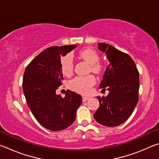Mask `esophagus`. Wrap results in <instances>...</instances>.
<instances>
[{"instance_id":"34e87169","label":"esophagus","mask_w":159,"mask_h":159,"mask_svg":"<svg viewBox=\"0 0 159 159\" xmlns=\"http://www.w3.org/2000/svg\"><path fill=\"white\" fill-rule=\"evenodd\" d=\"M90 99L89 97H85V96H83V102H86L87 100H88V99Z\"/></svg>"}]
</instances>
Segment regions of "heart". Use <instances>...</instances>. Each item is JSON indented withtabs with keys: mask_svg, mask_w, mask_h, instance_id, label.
<instances>
[{
	"mask_svg": "<svg viewBox=\"0 0 159 159\" xmlns=\"http://www.w3.org/2000/svg\"><path fill=\"white\" fill-rule=\"evenodd\" d=\"M79 55L90 64V70L95 74H100L103 70V66L99 62V57L95 50L85 48L80 50ZM60 68L64 75L69 76L73 71L74 61L70 54L62 56L60 58ZM95 83V77L92 75L87 76H76L70 80L68 87L70 90L80 94L89 93L90 88Z\"/></svg>",
	"mask_w": 159,
	"mask_h": 159,
	"instance_id": "heart-1",
	"label": "heart"
}]
</instances>
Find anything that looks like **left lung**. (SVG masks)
Returning a JSON list of instances; mask_svg holds the SVG:
<instances>
[{"mask_svg":"<svg viewBox=\"0 0 159 159\" xmlns=\"http://www.w3.org/2000/svg\"><path fill=\"white\" fill-rule=\"evenodd\" d=\"M98 49L109 61L99 88L109 90L107 97H98L99 107L94 118L99 124L116 127L128 119L139 99V72L128 54L109 44L99 43Z\"/></svg>","mask_w":159,"mask_h":159,"instance_id":"obj_1","label":"left lung"}]
</instances>
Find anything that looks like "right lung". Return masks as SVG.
<instances>
[{
  "label": "right lung",
  "instance_id": "right-lung-1",
  "mask_svg": "<svg viewBox=\"0 0 159 159\" xmlns=\"http://www.w3.org/2000/svg\"><path fill=\"white\" fill-rule=\"evenodd\" d=\"M76 45L48 48L36 56L26 67L23 77V92L27 105L40 124L52 131L62 130L76 119L81 96L68 90L65 97L56 95L62 84L60 58Z\"/></svg>",
  "mask_w": 159,
  "mask_h": 159
}]
</instances>
